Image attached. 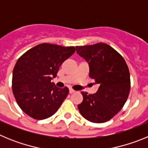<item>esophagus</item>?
I'll use <instances>...</instances> for the list:
<instances>
[{"label":"esophagus","instance_id":"obj_1","mask_svg":"<svg viewBox=\"0 0 148 148\" xmlns=\"http://www.w3.org/2000/svg\"><path fill=\"white\" fill-rule=\"evenodd\" d=\"M74 92H75V91L74 90H72V89H70V93L72 94V93H74Z\"/></svg>","mask_w":148,"mask_h":148}]
</instances>
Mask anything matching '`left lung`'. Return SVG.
Segmentation results:
<instances>
[{
	"label": "left lung",
	"mask_w": 148,
	"mask_h": 148,
	"mask_svg": "<svg viewBox=\"0 0 148 148\" xmlns=\"http://www.w3.org/2000/svg\"><path fill=\"white\" fill-rule=\"evenodd\" d=\"M76 52L88 63L90 78L99 84L95 93L82 92L83 101L78 105V110L91 122H106L121 110L128 98L127 65L117 51L104 43L76 47Z\"/></svg>",
	"instance_id": "obj_1"
}]
</instances>
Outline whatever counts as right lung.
I'll return each instance as SVG.
<instances>
[{
    "label": "right lung",
    "mask_w": 148,
    "mask_h": 148,
    "mask_svg": "<svg viewBox=\"0 0 148 148\" xmlns=\"http://www.w3.org/2000/svg\"><path fill=\"white\" fill-rule=\"evenodd\" d=\"M74 47L40 44L18 58L13 69L12 91L21 109L30 117L42 120L58 110L69 93L51 80L65 60L75 53Z\"/></svg>",
    "instance_id": "right-lung-1"
}]
</instances>
